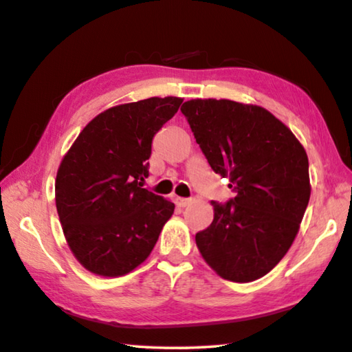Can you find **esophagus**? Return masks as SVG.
<instances>
[{
  "label": "esophagus",
  "instance_id": "esophagus-1",
  "mask_svg": "<svg viewBox=\"0 0 352 352\" xmlns=\"http://www.w3.org/2000/svg\"><path fill=\"white\" fill-rule=\"evenodd\" d=\"M175 202H176V206H179V207H187L190 202H192V198H179V196H177Z\"/></svg>",
  "mask_w": 352,
  "mask_h": 352
}]
</instances>
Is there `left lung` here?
Returning <instances> with one entry per match:
<instances>
[{
  "label": "left lung",
  "mask_w": 352,
  "mask_h": 352,
  "mask_svg": "<svg viewBox=\"0 0 352 352\" xmlns=\"http://www.w3.org/2000/svg\"><path fill=\"white\" fill-rule=\"evenodd\" d=\"M212 168L235 198L212 201L214 217L196 244L219 276L248 283L270 272L291 248L309 202L305 148L267 109L196 98L182 104Z\"/></svg>",
  "instance_id": "obj_1"
}]
</instances>
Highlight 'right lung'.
Instances as JSON below:
<instances>
[{"label":"right lung","mask_w":352,"mask_h":352,"mask_svg":"<svg viewBox=\"0 0 352 352\" xmlns=\"http://www.w3.org/2000/svg\"><path fill=\"white\" fill-rule=\"evenodd\" d=\"M182 103L151 97L92 119L60 164L55 204L72 254L89 272L120 276L144 263L175 204L142 188L153 138Z\"/></svg>","instance_id":"add662e5"}]
</instances>
